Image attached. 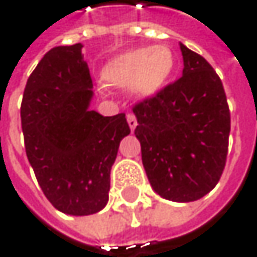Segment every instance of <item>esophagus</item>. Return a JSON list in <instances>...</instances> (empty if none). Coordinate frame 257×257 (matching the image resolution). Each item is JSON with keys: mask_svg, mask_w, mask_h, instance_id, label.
Returning a JSON list of instances; mask_svg holds the SVG:
<instances>
[{"mask_svg": "<svg viewBox=\"0 0 257 257\" xmlns=\"http://www.w3.org/2000/svg\"><path fill=\"white\" fill-rule=\"evenodd\" d=\"M127 122H128L130 130H135L136 125H138V119H136V116H135L133 113H128V115H127Z\"/></svg>", "mask_w": 257, "mask_h": 257, "instance_id": "34e87169", "label": "esophagus"}]
</instances>
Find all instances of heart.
<instances>
[{
  "instance_id": "obj_1",
  "label": "heart",
  "mask_w": 257,
  "mask_h": 257,
  "mask_svg": "<svg viewBox=\"0 0 257 257\" xmlns=\"http://www.w3.org/2000/svg\"><path fill=\"white\" fill-rule=\"evenodd\" d=\"M174 65V54L165 45L136 48L110 60L103 78L115 87H133L139 97H151L165 86Z\"/></svg>"
}]
</instances>
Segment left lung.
<instances>
[{"mask_svg":"<svg viewBox=\"0 0 257 257\" xmlns=\"http://www.w3.org/2000/svg\"><path fill=\"white\" fill-rule=\"evenodd\" d=\"M183 75L135 104L142 164L151 188L167 200L195 201L226 167L230 110L209 62L180 44Z\"/></svg>","mask_w":257,"mask_h":257,"instance_id":"8db88e82","label":"left lung"}]
</instances>
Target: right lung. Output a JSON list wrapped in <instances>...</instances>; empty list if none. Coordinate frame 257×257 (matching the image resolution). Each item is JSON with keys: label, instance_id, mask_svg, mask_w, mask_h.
<instances>
[{"label": "right lung", "instance_id": "add662e5", "mask_svg": "<svg viewBox=\"0 0 257 257\" xmlns=\"http://www.w3.org/2000/svg\"><path fill=\"white\" fill-rule=\"evenodd\" d=\"M81 48L50 50L28 77L21 104L25 153L42 192L77 216L107 204L110 170L130 133L125 113L89 110L93 84Z\"/></svg>", "mask_w": 257, "mask_h": 257}]
</instances>
